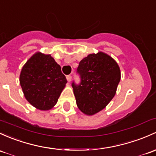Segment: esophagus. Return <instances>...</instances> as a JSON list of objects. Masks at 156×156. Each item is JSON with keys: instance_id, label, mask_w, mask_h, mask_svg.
Returning <instances> with one entry per match:
<instances>
[{"instance_id": "obj_1", "label": "esophagus", "mask_w": 156, "mask_h": 156, "mask_svg": "<svg viewBox=\"0 0 156 156\" xmlns=\"http://www.w3.org/2000/svg\"><path fill=\"white\" fill-rule=\"evenodd\" d=\"M66 79H67V81H69V82H70V81H72V76H71V75H67Z\"/></svg>"}]
</instances>
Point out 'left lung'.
Returning <instances> with one entry per match:
<instances>
[{"instance_id": "obj_1", "label": "left lung", "mask_w": 156, "mask_h": 156, "mask_svg": "<svg viewBox=\"0 0 156 156\" xmlns=\"http://www.w3.org/2000/svg\"><path fill=\"white\" fill-rule=\"evenodd\" d=\"M77 72L81 83L72 84L77 106L86 115H94L115 96L121 78L120 69L114 58L99 51L82 59Z\"/></svg>"}]
</instances>
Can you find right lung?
Instances as JSON below:
<instances>
[{
	"label": "right lung",
	"mask_w": 156,
	"mask_h": 156,
	"mask_svg": "<svg viewBox=\"0 0 156 156\" xmlns=\"http://www.w3.org/2000/svg\"><path fill=\"white\" fill-rule=\"evenodd\" d=\"M24 97L41 111H48L56 105L67 83L51 55L37 52L23 66L19 77Z\"/></svg>",
	"instance_id": "add662e5"
}]
</instances>
